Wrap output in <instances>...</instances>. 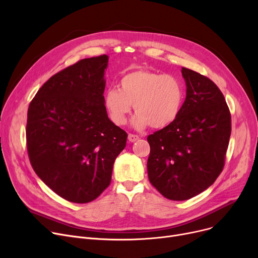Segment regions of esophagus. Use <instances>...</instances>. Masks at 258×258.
I'll return each instance as SVG.
<instances>
[{
    "label": "esophagus",
    "mask_w": 258,
    "mask_h": 258,
    "mask_svg": "<svg viewBox=\"0 0 258 258\" xmlns=\"http://www.w3.org/2000/svg\"><path fill=\"white\" fill-rule=\"evenodd\" d=\"M128 141L130 142H136L137 140H139V136L137 135H133V134H128Z\"/></svg>",
    "instance_id": "esophagus-1"
}]
</instances>
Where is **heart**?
<instances>
[{
    "label": "heart",
    "mask_w": 258,
    "mask_h": 258,
    "mask_svg": "<svg viewBox=\"0 0 258 258\" xmlns=\"http://www.w3.org/2000/svg\"><path fill=\"white\" fill-rule=\"evenodd\" d=\"M184 100V87L179 78L168 74L139 69L122 76L119 90L107 89L104 105L117 125L126 123L134 104L137 114L132 120L136 130L148 125L165 127L178 118Z\"/></svg>",
    "instance_id": "1"
}]
</instances>
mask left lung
Returning <instances> with one entry per match:
<instances>
[{
	"label": "left lung",
	"instance_id": "obj_1",
	"mask_svg": "<svg viewBox=\"0 0 258 258\" xmlns=\"http://www.w3.org/2000/svg\"><path fill=\"white\" fill-rule=\"evenodd\" d=\"M182 75L186 98L178 118L147 137L148 179L172 201L191 199L214 183L231 135V115L218 86L187 68Z\"/></svg>",
	"mask_w": 258,
	"mask_h": 258
}]
</instances>
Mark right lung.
Wrapping results in <instances>:
<instances>
[{
  "mask_svg": "<svg viewBox=\"0 0 258 258\" xmlns=\"http://www.w3.org/2000/svg\"><path fill=\"white\" fill-rule=\"evenodd\" d=\"M108 56L81 59L53 75L29 104L27 150L49 188L72 203H89L110 185L127 134L108 119L104 70Z\"/></svg>",
  "mask_w": 258,
  "mask_h": 258,
  "instance_id": "add662e5",
  "label": "right lung"
}]
</instances>
